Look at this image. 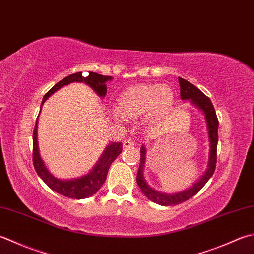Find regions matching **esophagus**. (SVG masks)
Masks as SVG:
<instances>
[{
	"label": "esophagus",
	"instance_id": "obj_1",
	"mask_svg": "<svg viewBox=\"0 0 254 254\" xmlns=\"http://www.w3.org/2000/svg\"><path fill=\"white\" fill-rule=\"evenodd\" d=\"M134 146V142L133 140H131V139H127V140H125L123 142V147L125 149H128V148H131Z\"/></svg>",
	"mask_w": 254,
	"mask_h": 254
}]
</instances>
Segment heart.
I'll list each match as a JSON object with an SVG mask.
<instances>
[{
	"label": "heart",
	"mask_w": 254,
	"mask_h": 254,
	"mask_svg": "<svg viewBox=\"0 0 254 254\" xmlns=\"http://www.w3.org/2000/svg\"><path fill=\"white\" fill-rule=\"evenodd\" d=\"M174 103L171 87L164 84H138L128 87L118 96L114 113L122 118H136L146 115L151 124L167 117Z\"/></svg>",
	"instance_id": "1"
}]
</instances>
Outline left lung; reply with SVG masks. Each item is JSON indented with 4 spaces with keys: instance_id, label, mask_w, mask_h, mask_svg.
Returning a JSON list of instances; mask_svg holds the SVG:
<instances>
[{
    "instance_id": "8db88e82",
    "label": "left lung",
    "mask_w": 254,
    "mask_h": 254,
    "mask_svg": "<svg viewBox=\"0 0 254 254\" xmlns=\"http://www.w3.org/2000/svg\"><path fill=\"white\" fill-rule=\"evenodd\" d=\"M179 83L181 87V98L182 100H190L193 104L198 107L199 110L204 113L205 120L207 123V130H208L209 138V160H208V169L206 170L203 177H201L197 182L190 189L182 190V192L175 194H167L159 192V190L150 188L146 182L143 177V168L144 162H146V148L144 146L140 149V165H139L138 173H137V183L140 188L141 192L147 196V197L152 200L153 203L159 204L161 206H172L179 205L183 201L193 197L194 195L197 194L199 190L204 188V185L208 182V180L213 177L216 169L217 163V143H218V118H217L214 105L211 104L209 97H207L203 92L197 89L195 85L190 83L182 77H179Z\"/></svg>"
}]
</instances>
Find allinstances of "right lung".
<instances>
[{
    "label": "right lung",
    "instance_id": "add662e5",
    "mask_svg": "<svg viewBox=\"0 0 254 254\" xmlns=\"http://www.w3.org/2000/svg\"><path fill=\"white\" fill-rule=\"evenodd\" d=\"M112 79V76L102 75L95 73V72H90L87 76L82 75V72H76V73L70 74L64 77V79H62L58 83L51 87L44 96L41 105H43L46 100H47L50 95H53L56 91L61 89L62 86L73 83V82L85 83L90 87H92L98 96L104 97L107 92L105 83L107 81H111ZM37 123L38 117L37 121H36V125L33 133V163L36 172H37L40 179L43 180L51 190L60 195L65 196V197L83 199L94 195L97 190L101 189V186L104 184L111 164L113 163L114 160L121 154L123 150V143L113 142L108 144L106 149L104 150V152L102 153L100 160H98L97 163L95 164V167L91 170V172L83 175V177L70 180H61L56 178L55 175L49 172L47 167H46L43 161V159L39 156L37 143Z\"/></svg>",
    "mask_w": 254,
    "mask_h": 254
}]
</instances>
